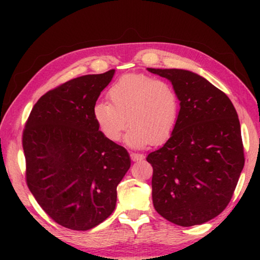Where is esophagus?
<instances>
[{
  "label": "esophagus",
  "instance_id": "1",
  "mask_svg": "<svg viewBox=\"0 0 260 260\" xmlns=\"http://www.w3.org/2000/svg\"><path fill=\"white\" fill-rule=\"evenodd\" d=\"M129 156H131V159L133 161L142 160L144 158L143 155H141V153H136V152H129Z\"/></svg>",
  "mask_w": 260,
  "mask_h": 260
}]
</instances>
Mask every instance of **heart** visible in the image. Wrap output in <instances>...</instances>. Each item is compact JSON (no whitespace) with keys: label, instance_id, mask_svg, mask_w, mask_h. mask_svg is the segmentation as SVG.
Here are the masks:
<instances>
[{"label":"heart","instance_id":"b5f03b06","mask_svg":"<svg viewBox=\"0 0 260 260\" xmlns=\"http://www.w3.org/2000/svg\"><path fill=\"white\" fill-rule=\"evenodd\" d=\"M108 99L110 103H98L93 113L101 133L112 142L121 139L128 124L127 142L133 147L160 144L177 126L179 96L172 83L164 79L125 74L109 88Z\"/></svg>","mask_w":260,"mask_h":260}]
</instances>
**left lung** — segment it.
<instances>
[{"mask_svg": "<svg viewBox=\"0 0 260 260\" xmlns=\"http://www.w3.org/2000/svg\"><path fill=\"white\" fill-rule=\"evenodd\" d=\"M172 82L180 101L177 126L150 152L152 202L175 225H201L230 203L244 166L237 112L228 96L196 73L148 69Z\"/></svg>", "mask_w": 260, "mask_h": 260, "instance_id": "left-lung-1", "label": "left lung"}]
</instances>
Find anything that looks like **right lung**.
Wrapping results in <instances>:
<instances>
[{
  "instance_id": "add662e5",
  "label": "right lung",
  "mask_w": 260,
  "mask_h": 260,
  "mask_svg": "<svg viewBox=\"0 0 260 260\" xmlns=\"http://www.w3.org/2000/svg\"><path fill=\"white\" fill-rule=\"evenodd\" d=\"M114 70L61 83L42 95L23 131L25 179L58 225L88 231L113 212L117 186L131 167L124 147L101 133L93 110Z\"/></svg>"
}]
</instances>
